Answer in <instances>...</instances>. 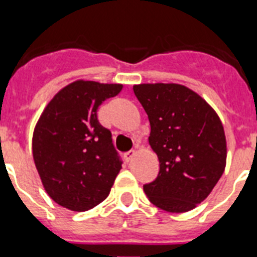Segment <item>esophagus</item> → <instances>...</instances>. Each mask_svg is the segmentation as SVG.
<instances>
[{
  "label": "esophagus",
  "mask_w": 257,
  "mask_h": 257,
  "mask_svg": "<svg viewBox=\"0 0 257 257\" xmlns=\"http://www.w3.org/2000/svg\"><path fill=\"white\" fill-rule=\"evenodd\" d=\"M124 161L126 162H130L131 160H133L134 157H135V151H130V152H127V153H124Z\"/></svg>",
  "instance_id": "1"
}]
</instances>
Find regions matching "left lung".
Here are the masks:
<instances>
[{"label":"left lung","instance_id":"1","mask_svg":"<svg viewBox=\"0 0 257 257\" xmlns=\"http://www.w3.org/2000/svg\"><path fill=\"white\" fill-rule=\"evenodd\" d=\"M134 92L148 114L149 144L160 161L158 176L145 184V194L167 212L193 210L225 169L226 140L219 115L178 83L135 85Z\"/></svg>","mask_w":257,"mask_h":257}]
</instances>
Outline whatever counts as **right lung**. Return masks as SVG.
Listing matches in <instances>:
<instances>
[{
  "label": "right lung",
  "mask_w": 257,
  "mask_h": 257,
  "mask_svg": "<svg viewBox=\"0 0 257 257\" xmlns=\"http://www.w3.org/2000/svg\"><path fill=\"white\" fill-rule=\"evenodd\" d=\"M123 86L79 79L52 97L33 133L36 169L50 198L82 212L108 197L122 169L112 134L97 119V108Z\"/></svg>",
  "instance_id": "obj_1"
}]
</instances>
